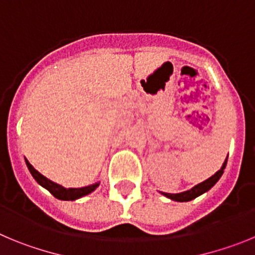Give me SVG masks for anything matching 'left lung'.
<instances>
[{
  "label": "left lung",
  "mask_w": 255,
  "mask_h": 255,
  "mask_svg": "<svg viewBox=\"0 0 255 255\" xmlns=\"http://www.w3.org/2000/svg\"><path fill=\"white\" fill-rule=\"evenodd\" d=\"M226 164H228V157H226V160H225V162L222 164L221 169H220L219 171H216V173L213 174L211 178L206 179L205 182L199 183V184L194 185L192 189L189 190H185V192H182V193H162L165 197H167V198L173 199V201H176V202H188V201H192V199L197 198V197H199L201 194L206 193V192H208V190L211 189V188L213 187V185L216 184L217 182H219V179L221 178L222 174H224V170L225 167H226Z\"/></svg>",
  "instance_id": "8db88e82"
}]
</instances>
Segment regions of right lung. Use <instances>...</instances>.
<instances>
[{
	"label": "right lung",
	"mask_w": 255,
	"mask_h": 255,
	"mask_svg": "<svg viewBox=\"0 0 255 255\" xmlns=\"http://www.w3.org/2000/svg\"><path fill=\"white\" fill-rule=\"evenodd\" d=\"M25 162H26V166L30 171V174L33 175V178L35 179L38 184L42 185L43 188H45L47 190H49L50 193L53 194L56 198L61 199V201H75V199H79L81 197L88 196L91 192L99 187L100 183H95V184L88 185V187H82V188H65L62 187L61 184H57V183L52 182L48 178H45L44 175L39 173L38 170H35L33 167V165L25 159Z\"/></svg>",
	"instance_id": "1"
}]
</instances>
